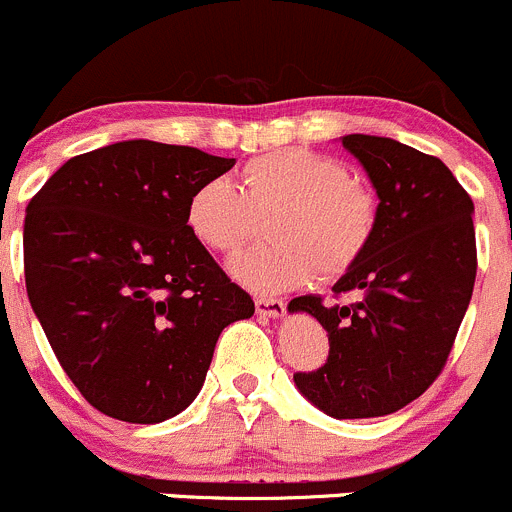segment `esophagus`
Masks as SVG:
<instances>
[{
  "mask_svg": "<svg viewBox=\"0 0 512 512\" xmlns=\"http://www.w3.org/2000/svg\"><path fill=\"white\" fill-rule=\"evenodd\" d=\"M255 307H257V315H262V317H282V315H285V302L275 300V297H257Z\"/></svg>",
  "mask_w": 512,
  "mask_h": 512,
  "instance_id": "obj_1",
  "label": "esophagus"
}]
</instances>
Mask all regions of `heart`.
<instances>
[{
	"mask_svg": "<svg viewBox=\"0 0 512 512\" xmlns=\"http://www.w3.org/2000/svg\"><path fill=\"white\" fill-rule=\"evenodd\" d=\"M257 217L272 245L237 257L230 272L257 292L302 285L317 270L337 277L370 245L377 227L375 195L332 157L280 150L245 162L240 182L207 180L187 200L192 237L215 255H235L252 240Z\"/></svg>",
	"mask_w": 512,
	"mask_h": 512,
	"instance_id": "1",
	"label": "heart"
}]
</instances>
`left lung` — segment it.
<instances>
[{
    "instance_id": "left-lung-1",
    "label": "left lung",
    "mask_w": 512,
    "mask_h": 512,
    "mask_svg": "<svg viewBox=\"0 0 512 512\" xmlns=\"http://www.w3.org/2000/svg\"><path fill=\"white\" fill-rule=\"evenodd\" d=\"M342 147L375 187L377 227L332 287L357 292L352 305L317 295L287 305L330 340L325 365L295 372V385L330 418H380L420 398L453 350L478 270L473 200L438 157L403 142L345 135Z\"/></svg>"
}]
</instances>
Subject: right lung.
Masks as SVG:
<instances>
[{
    "instance_id": "1",
    "label": "right lung",
    "mask_w": 512,
    "mask_h": 512,
    "mask_svg": "<svg viewBox=\"0 0 512 512\" xmlns=\"http://www.w3.org/2000/svg\"><path fill=\"white\" fill-rule=\"evenodd\" d=\"M235 160L150 140L64 162L29 200L24 280L59 365L124 423L180 415L217 337L255 302L192 237V192Z\"/></svg>"
}]
</instances>
